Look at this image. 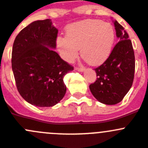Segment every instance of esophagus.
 <instances>
[{"instance_id":"obj_1","label":"esophagus","mask_w":148,"mask_h":148,"mask_svg":"<svg viewBox=\"0 0 148 148\" xmlns=\"http://www.w3.org/2000/svg\"><path fill=\"white\" fill-rule=\"evenodd\" d=\"M75 70L76 71H79V72H82V71H85V69H84L83 67H76Z\"/></svg>"}]
</instances>
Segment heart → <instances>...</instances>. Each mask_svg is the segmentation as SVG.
Returning <instances> with one entry per match:
<instances>
[{
    "instance_id": "heart-1",
    "label": "heart",
    "mask_w": 148,
    "mask_h": 148,
    "mask_svg": "<svg viewBox=\"0 0 148 148\" xmlns=\"http://www.w3.org/2000/svg\"><path fill=\"white\" fill-rule=\"evenodd\" d=\"M66 37L59 36L56 46L61 58L68 62L81 55L89 64L99 66L110 55L115 40L114 29L110 23L98 19H86L66 27Z\"/></svg>"
}]
</instances>
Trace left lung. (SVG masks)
Returning <instances> with one entry per match:
<instances>
[{"label": "left lung", "mask_w": 148, "mask_h": 148, "mask_svg": "<svg viewBox=\"0 0 148 148\" xmlns=\"http://www.w3.org/2000/svg\"><path fill=\"white\" fill-rule=\"evenodd\" d=\"M119 42L104 63L95 69L97 79L89 86L97 100L116 105L123 99L132 86L135 71V56L132 42L123 26L114 21Z\"/></svg>", "instance_id": "obj_1"}]
</instances>
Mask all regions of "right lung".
Returning a JSON list of instances; mask_svg holds the SVG:
<instances>
[{"instance_id": "1", "label": "right lung", "mask_w": 148, "mask_h": 148, "mask_svg": "<svg viewBox=\"0 0 148 148\" xmlns=\"http://www.w3.org/2000/svg\"><path fill=\"white\" fill-rule=\"evenodd\" d=\"M58 30L50 19L36 21L22 29L13 43L12 68L21 97L38 107H52L63 98V77L74 68L56 49Z\"/></svg>"}]
</instances>
